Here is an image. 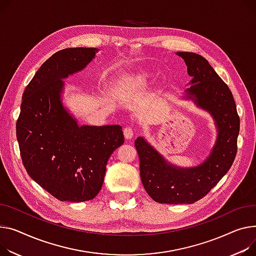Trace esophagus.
<instances>
[{
  "label": "esophagus",
  "instance_id": "1",
  "mask_svg": "<svg viewBox=\"0 0 256 256\" xmlns=\"http://www.w3.org/2000/svg\"><path fill=\"white\" fill-rule=\"evenodd\" d=\"M124 137L126 140H130L134 137V130L130 126H126V128H124Z\"/></svg>",
  "mask_w": 256,
  "mask_h": 256
}]
</instances>
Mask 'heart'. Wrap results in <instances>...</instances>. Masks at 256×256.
<instances>
[{
	"mask_svg": "<svg viewBox=\"0 0 256 256\" xmlns=\"http://www.w3.org/2000/svg\"><path fill=\"white\" fill-rule=\"evenodd\" d=\"M147 86V77L144 74H140L137 75L136 77L124 81L119 88H120L124 92H138V90H142Z\"/></svg>",
	"mask_w": 256,
	"mask_h": 256,
	"instance_id": "b5f03b06",
	"label": "heart"
}]
</instances>
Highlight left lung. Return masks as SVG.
<instances>
[{"instance_id":"8db88e82","label":"left lung","mask_w":256,"mask_h":256,"mask_svg":"<svg viewBox=\"0 0 256 256\" xmlns=\"http://www.w3.org/2000/svg\"><path fill=\"white\" fill-rule=\"evenodd\" d=\"M192 77L186 98L214 118L218 134L210 156L194 168L168 164L144 138L134 141L140 176L147 194L160 204H192L205 196L230 168L236 154L240 117L232 94L209 62L194 52H177Z\"/></svg>"}]
</instances>
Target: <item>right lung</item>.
I'll return each mask as SVG.
<instances>
[{
    "label": "right lung",
    "mask_w": 256,
    "mask_h": 256,
    "mask_svg": "<svg viewBox=\"0 0 256 256\" xmlns=\"http://www.w3.org/2000/svg\"><path fill=\"white\" fill-rule=\"evenodd\" d=\"M96 48H66L50 56L24 90L16 122L30 177L58 200L84 202L103 186L113 151L124 142L120 126H79L62 104V79L94 58Z\"/></svg>",
    "instance_id": "1"
}]
</instances>
